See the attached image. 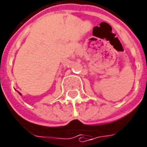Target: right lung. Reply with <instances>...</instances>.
<instances>
[{
	"label": "right lung",
	"instance_id": "obj_1",
	"mask_svg": "<svg viewBox=\"0 0 147 147\" xmlns=\"http://www.w3.org/2000/svg\"><path fill=\"white\" fill-rule=\"evenodd\" d=\"M19 94H20V93H19Z\"/></svg>",
	"mask_w": 147,
	"mask_h": 147
}]
</instances>
